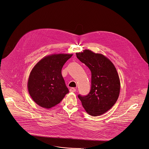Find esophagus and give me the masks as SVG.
Here are the masks:
<instances>
[{"instance_id": "34e87169", "label": "esophagus", "mask_w": 149, "mask_h": 149, "mask_svg": "<svg viewBox=\"0 0 149 149\" xmlns=\"http://www.w3.org/2000/svg\"><path fill=\"white\" fill-rule=\"evenodd\" d=\"M76 90H77V89L75 88H71L70 89V92H75Z\"/></svg>"}]
</instances>
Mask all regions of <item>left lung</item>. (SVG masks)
Returning a JSON list of instances; mask_svg holds the SVG:
<instances>
[{"mask_svg": "<svg viewBox=\"0 0 149 149\" xmlns=\"http://www.w3.org/2000/svg\"><path fill=\"white\" fill-rule=\"evenodd\" d=\"M76 55L88 67L91 74L89 93L78 97L89 115H102L114 105L119 97L120 83L116 69L111 60L102 54L85 49Z\"/></svg>", "mask_w": 149, "mask_h": 149, "instance_id": "8db88e82", "label": "left lung"}]
</instances>
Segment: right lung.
Here are the masks:
<instances>
[{
	"label": "right lung",
	"instance_id": "obj_1",
	"mask_svg": "<svg viewBox=\"0 0 149 149\" xmlns=\"http://www.w3.org/2000/svg\"><path fill=\"white\" fill-rule=\"evenodd\" d=\"M72 54H54L39 61L30 72L28 82L29 94L39 106L51 108L58 104L69 91L61 69Z\"/></svg>",
	"mask_w": 149,
	"mask_h": 149
}]
</instances>
